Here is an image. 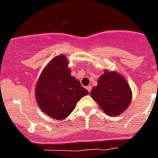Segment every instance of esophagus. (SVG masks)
I'll list each match as a JSON object with an SVG mask.
<instances>
[{"instance_id":"34e87169","label":"esophagus","mask_w":158,"mask_h":158,"mask_svg":"<svg viewBox=\"0 0 158 158\" xmlns=\"http://www.w3.org/2000/svg\"><path fill=\"white\" fill-rule=\"evenodd\" d=\"M86 89H87V90H88L89 92H90L91 89H92V86H91V85H88V86L86 87Z\"/></svg>"}]
</instances>
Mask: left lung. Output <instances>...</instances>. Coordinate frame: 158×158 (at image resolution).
Here are the masks:
<instances>
[{
  "instance_id": "1",
  "label": "left lung",
  "mask_w": 158,
  "mask_h": 158,
  "mask_svg": "<svg viewBox=\"0 0 158 158\" xmlns=\"http://www.w3.org/2000/svg\"><path fill=\"white\" fill-rule=\"evenodd\" d=\"M90 96L109 116L122 114L131 103V89L127 81L116 72L104 71Z\"/></svg>"
}]
</instances>
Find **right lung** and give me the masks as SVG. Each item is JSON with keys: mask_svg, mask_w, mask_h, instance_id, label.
Instances as JSON below:
<instances>
[{"mask_svg": "<svg viewBox=\"0 0 158 158\" xmlns=\"http://www.w3.org/2000/svg\"><path fill=\"white\" fill-rule=\"evenodd\" d=\"M68 64L64 55L54 57L40 74L35 88L40 109L57 120L67 118L77 102L89 94L80 81L71 76Z\"/></svg>", "mask_w": 158, "mask_h": 158, "instance_id": "obj_1", "label": "right lung"}]
</instances>
